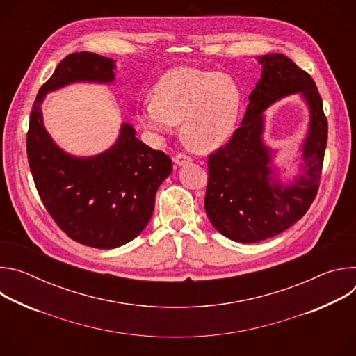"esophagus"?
I'll return each instance as SVG.
<instances>
[{
	"label": "esophagus",
	"instance_id": "obj_1",
	"mask_svg": "<svg viewBox=\"0 0 356 356\" xmlns=\"http://www.w3.org/2000/svg\"><path fill=\"white\" fill-rule=\"evenodd\" d=\"M173 161H175V163H176L177 166H183V165H186V163H190V162H191V158L187 156L186 154H177V155L173 158Z\"/></svg>",
	"mask_w": 356,
	"mask_h": 356
}]
</instances>
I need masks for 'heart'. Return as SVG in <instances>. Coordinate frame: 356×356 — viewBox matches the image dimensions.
<instances>
[{
  "instance_id": "1",
  "label": "heart",
  "mask_w": 356,
  "mask_h": 356,
  "mask_svg": "<svg viewBox=\"0 0 356 356\" xmlns=\"http://www.w3.org/2000/svg\"><path fill=\"white\" fill-rule=\"evenodd\" d=\"M241 104V88L228 74L179 66L155 84L138 121L158 136L169 135L181 122L184 143L197 152H210L232 135Z\"/></svg>"
}]
</instances>
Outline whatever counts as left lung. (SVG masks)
<instances>
[{
	"label": "left lung",
	"mask_w": 356,
	"mask_h": 356,
	"mask_svg": "<svg viewBox=\"0 0 356 356\" xmlns=\"http://www.w3.org/2000/svg\"><path fill=\"white\" fill-rule=\"evenodd\" d=\"M262 76L250 94L241 127L209 158L204 207L214 228L242 242H259L297 222L314 201L323 170L328 122L314 80L282 54L259 58ZM301 92L311 108L303 144L305 173L290 185L274 177L271 151L261 139V113L276 100Z\"/></svg>",
	"instance_id": "1"
}]
</instances>
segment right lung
Segmentation results:
<instances>
[{
	"label": "right lung",
	"instance_id": "add662e5",
	"mask_svg": "<svg viewBox=\"0 0 356 356\" xmlns=\"http://www.w3.org/2000/svg\"><path fill=\"white\" fill-rule=\"evenodd\" d=\"M114 70L113 59L97 54L66 56L40 87L26 135L29 168L47 213L69 238L98 249L118 248L142 232L172 161L139 140L129 124H122L117 142L103 154L72 156L44 129L40 103L46 92L70 83H111Z\"/></svg>",
	"mask_w": 356,
	"mask_h": 356
}]
</instances>
